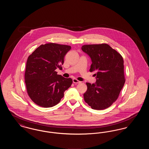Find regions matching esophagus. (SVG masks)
<instances>
[{
	"mask_svg": "<svg viewBox=\"0 0 149 149\" xmlns=\"http://www.w3.org/2000/svg\"><path fill=\"white\" fill-rule=\"evenodd\" d=\"M72 81L74 84H79V83H81V81L78 80L77 79H72Z\"/></svg>",
	"mask_w": 149,
	"mask_h": 149,
	"instance_id": "obj_1",
	"label": "esophagus"
}]
</instances>
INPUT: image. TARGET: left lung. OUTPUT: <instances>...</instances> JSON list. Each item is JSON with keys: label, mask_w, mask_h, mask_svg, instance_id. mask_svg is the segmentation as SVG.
Instances as JSON below:
<instances>
[{"label": "left lung", "mask_w": 149, "mask_h": 149, "mask_svg": "<svg viewBox=\"0 0 149 149\" xmlns=\"http://www.w3.org/2000/svg\"><path fill=\"white\" fill-rule=\"evenodd\" d=\"M81 49L91 57L89 71L97 79L94 84L86 83L84 100L93 109H106L118 98L125 83L123 57L107 43L84 45Z\"/></svg>", "instance_id": "left-lung-1"}]
</instances>
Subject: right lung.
<instances>
[{"label":"right lung","instance_id":"obj_1","mask_svg":"<svg viewBox=\"0 0 149 149\" xmlns=\"http://www.w3.org/2000/svg\"><path fill=\"white\" fill-rule=\"evenodd\" d=\"M71 48L65 45L46 43L28 57L25 83L29 98L38 106L49 108L56 105L72 84L71 78H64L55 71L62 68L64 57Z\"/></svg>","mask_w":149,"mask_h":149}]
</instances>
